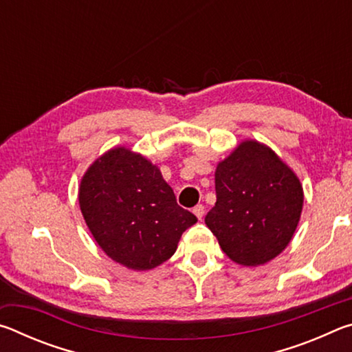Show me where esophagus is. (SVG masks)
<instances>
[{"label": "esophagus", "instance_id": "obj_1", "mask_svg": "<svg viewBox=\"0 0 352 352\" xmlns=\"http://www.w3.org/2000/svg\"><path fill=\"white\" fill-rule=\"evenodd\" d=\"M192 212L195 214V216H197L199 220H201V217H204V214H205V206L204 205H197L192 210Z\"/></svg>", "mask_w": 352, "mask_h": 352}]
</instances>
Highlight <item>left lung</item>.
<instances>
[{
    "label": "left lung",
    "instance_id": "left-lung-1",
    "mask_svg": "<svg viewBox=\"0 0 352 352\" xmlns=\"http://www.w3.org/2000/svg\"><path fill=\"white\" fill-rule=\"evenodd\" d=\"M217 201L205 223L241 265H261L289 245L300 222L302 186L270 147L241 142L216 169Z\"/></svg>",
    "mask_w": 352,
    "mask_h": 352
}]
</instances>
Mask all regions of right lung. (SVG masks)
Here are the masks:
<instances>
[{
  "instance_id": "1",
  "label": "right lung",
  "mask_w": 352,
  "mask_h": 352,
  "mask_svg": "<svg viewBox=\"0 0 352 352\" xmlns=\"http://www.w3.org/2000/svg\"><path fill=\"white\" fill-rule=\"evenodd\" d=\"M79 205L105 254L138 272L168 261L184 230L197 222L178 206L157 166L126 147L111 148L88 168Z\"/></svg>"
}]
</instances>
